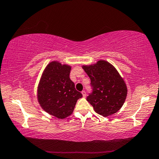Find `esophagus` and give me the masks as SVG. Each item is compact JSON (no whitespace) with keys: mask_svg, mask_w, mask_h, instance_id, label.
Returning <instances> with one entry per match:
<instances>
[{"mask_svg":"<svg viewBox=\"0 0 159 159\" xmlns=\"http://www.w3.org/2000/svg\"><path fill=\"white\" fill-rule=\"evenodd\" d=\"M82 93L83 97H86V96H87V93H86L85 91H82Z\"/></svg>","mask_w":159,"mask_h":159,"instance_id":"obj_1","label":"esophagus"}]
</instances>
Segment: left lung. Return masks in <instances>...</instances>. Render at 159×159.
<instances>
[{
  "instance_id": "left-lung-1",
  "label": "left lung",
  "mask_w": 159,
  "mask_h": 159,
  "mask_svg": "<svg viewBox=\"0 0 159 159\" xmlns=\"http://www.w3.org/2000/svg\"><path fill=\"white\" fill-rule=\"evenodd\" d=\"M82 68L90 78L92 89L87 101L96 113L107 117L118 112L125 101L127 89L117 70L106 61Z\"/></svg>"
}]
</instances>
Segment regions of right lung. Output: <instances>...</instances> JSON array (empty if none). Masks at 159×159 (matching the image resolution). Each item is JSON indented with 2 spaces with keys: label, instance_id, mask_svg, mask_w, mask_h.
<instances>
[{
  "label": "right lung",
  "instance_id": "add662e5",
  "mask_svg": "<svg viewBox=\"0 0 159 159\" xmlns=\"http://www.w3.org/2000/svg\"><path fill=\"white\" fill-rule=\"evenodd\" d=\"M70 70L67 65L51 62L44 70L38 86L37 98L41 108L59 119L71 115L77 101L82 97L70 80Z\"/></svg>",
  "mask_w": 159,
  "mask_h": 159
}]
</instances>
